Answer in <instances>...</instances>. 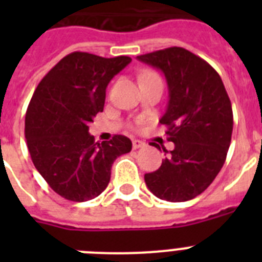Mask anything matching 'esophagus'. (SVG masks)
I'll list each match as a JSON object with an SVG mask.
<instances>
[{
    "mask_svg": "<svg viewBox=\"0 0 262 262\" xmlns=\"http://www.w3.org/2000/svg\"><path fill=\"white\" fill-rule=\"evenodd\" d=\"M142 147H145V143L142 142V140H133V148L134 149H138V148H142Z\"/></svg>",
    "mask_w": 262,
    "mask_h": 262,
    "instance_id": "obj_1",
    "label": "esophagus"
}]
</instances>
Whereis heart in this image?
I'll return each instance as SVG.
<instances>
[{"label":"heart","instance_id":"heart-1","mask_svg":"<svg viewBox=\"0 0 262 262\" xmlns=\"http://www.w3.org/2000/svg\"><path fill=\"white\" fill-rule=\"evenodd\" d=\"M155 77H159V76H157L156 73H154V72H147V73L140 76V81H144V80H148V78H155Z\"/></svg>","mask_w":262,"mask_h":262}]
</instances>
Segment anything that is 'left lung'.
Here are the masks:
<instances>
[{"instance_id": "left-lung-1", "label": "left lung", "mask_w": 262, "mask_h": 262, "mask_svg": "<svg viewBox=\"0 0 262 262\" xmlns=\"http://www.w3.org/2000/svg\"><path fill=\"white\" fill-rule=\"evenodd\" d=\"M138 60L165 75L169 103L160 123L174 143L173 151L163 148L168 156L144 176L145 184L160 200H193L211 185L226 161L233 128L230 97L217 72L185 48L169 47Z\"/></svg>"}]
</instances>
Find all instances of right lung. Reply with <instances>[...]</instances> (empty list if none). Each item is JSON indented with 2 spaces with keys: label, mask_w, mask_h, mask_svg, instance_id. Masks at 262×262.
<instances>
[{
  "label": "right lung",
  "mask_w": 262,
  "mask_h": 262,
  "mask_svg": "<svg viewBox=\"0 0 262 262\" xmlns=\"http://www.w3.org/2000/svg\"><path fill=\"white\" fill-rule=\"evenodd\" d=\"M129 62L128 56L72 52L32 94L25 119L30 156L51 189L66 200L98 196L107 187L115 159L133 148L123 135L98 143L89 134V123L103 111L108 82Z\"/></svg>",
  "instance_id": "right-lung-1"
}]
</instances>
